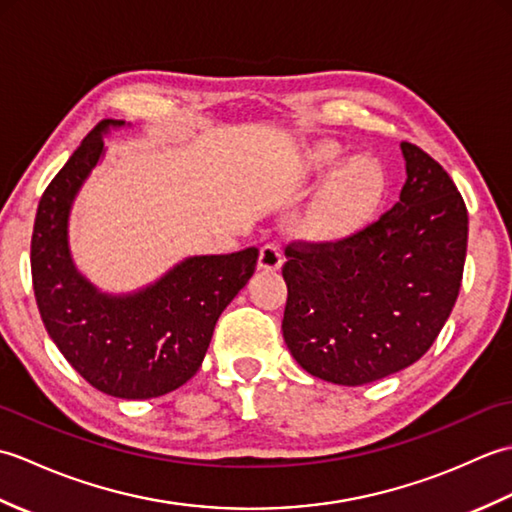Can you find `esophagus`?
<instances>
[{"label": "esophagus", "instance_id": "1", "mask_svg": "<svg viewBox=\"0 0 512 512\" xmlns=\"http://www.w3.org/2000/svg\"><path fill=\"white\" fill-rule=\"evenodd\" d=\"M284 259H281V250L277 244H266L259 250V262L257 268L264 270V273H275V270L281 268Z\"/></svg>", "mask_w": 512, "mask_h": 512}]
</instances>
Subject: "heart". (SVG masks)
<instances>
[{
	"label": "heart",
	"instance_id": "obj_1",
	"mask_svg": "<svg viewBox=\"0 0 512 512\" xmlns=\"http://www.w3.org/2000/svg\"><path fill=\"white\" fill-rule=\"evenodd\" d=\"M343 160V147L330 140L317 143L306 156V171L312 178L335 173L323 184L303 222L314 242L343 244L363 235L378 220L387 200L389 178L376 158L356 156L342 168Z\"/></svg>",
	"mask_w": 512,
	"mask_h": 512
}]
</instances>
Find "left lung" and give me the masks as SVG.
Instances as JSON below:
<instances>
[{
	"mask_svg": "<svg viewBox=\"0 0 512 512\" xmlns=\"http://www.w3.org/2000/svg\"><path fill=\"white\" fill-rule=\"evenodd\" d=\"M394 209L343 244H290L284 341L308 374L365 385L427 354L458 299L469 215L449 173L400 143Z\"/></svg>",
	"mask_w": 512,
	"mask_h": 512,
	"instance_id": "8db88e82",
	"label": "left lung"
}]
</instances>
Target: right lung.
Returning <instances> with one entry per match:
<instances>
[{"instance_id":"obj_1","label":"right lung","mask_w":512,"mask_h":512,"mask_svg":"<svg viewBox=\"0 0 512 512\" xmlns=\"http://www.w3.org/2000/svg\"><path fill=\"white\" fill-rule=\"evenodd\" d=\"M103 121L43 191L30 244L32 288L43 325L76 372L125 400L165 396L198 372L224 308L253 277L259 250L182 259L154 284L110 295L79 273L70 253L76 193L105 156Z\"/></svg>"}]
</instances>
